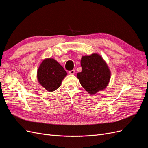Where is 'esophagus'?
Segmentation results:
<instances>
[{
    "label": "esophagus",
    "mask_w": 148,
    "mask_h": 148,
    "mask_svg": "<svg viewBox=\"0 0 148 148\" xmlns=\"http://www.w3.org/2000/svg\"><path fill=\"white\" fill-rule=\"evenodd\" d=\"M69 73L70 74H72V75L74 74H75V70H74V69L71 70V71H69Z\"/></svg>",
    "instance_id": "esophagus-1"
}]
</instances>
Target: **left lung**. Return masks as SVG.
<instances>
[{
    "label": "left lung",
    "mask_w": 148,
    "mask_h": 148,
    "mask_svg": "<svg viewBox=\"0 0 148 148\" xmlns=\"http://www.w3.org/2000/svg\"><path fill=\"white\" fill-rule=\"evenodd\" d=\"M82 71L77 78L83 88L90 94L105 89L110 79V71L103 58L97 53L82 56Z\"/></svg>",
    "instance_id": "1"
}]
</instances>
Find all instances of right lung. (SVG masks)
<instances>
[{"label":"right lung","instance_id":"add662e5","mask_svg":"<svg viewBox=\"0 0 148 148\" xmlns=\"http://www.w3.org/2000/svg\"><path fill=\"white\" fill-rule=\"evenodd\" d=\"M66 75L64 68L52 58L44 59L37 71L39 83L49 92H53L59 88L62 80Z\"/></svg>","mask_w":148,"mask_h":148}]
</instances>
